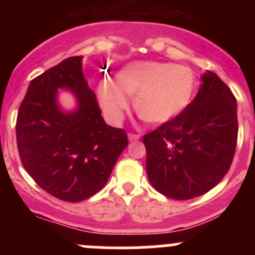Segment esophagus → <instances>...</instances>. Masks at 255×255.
Returning a JSON list of instances; mask_svg holds the SVG:
<instances>
[{
    "label": "esophagus",
    "instance_id": "obj_1",
    "mask_svg": "<svg viewBox=\"0 0 255 255\" xmlns=\"http://www.w3.org/2000/svg\"><path fill=\"white\" fill-rule=\"evenodd\" d=\"M128 138H129V141H136V140H139V138H140V136L136 134H129L128 135Z\"/></svg>",
    "mask_w": 255,
    "mask_h": 255
}]
</instances>
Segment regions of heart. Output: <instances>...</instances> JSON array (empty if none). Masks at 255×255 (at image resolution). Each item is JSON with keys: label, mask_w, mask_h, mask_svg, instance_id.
<instances>
[{"label": "heart", "mask_w": 255, "mask_h": 255, "mask_svg": "<svg viewBox=\"0 0 255 255\" xmlns=\"http://www.w3.org/2000/svg\"><path fill=\"white\" fill-rule=\"evenodd\" d=\"M197 87V75L185 65L135 61L117 71L115 82L101 80L97 97L103 114L114 123L123 119L129 106L126 97H130L144 123L162 125L188 110Z\"/></svg>", "instance_id": "1"}]
</instances>
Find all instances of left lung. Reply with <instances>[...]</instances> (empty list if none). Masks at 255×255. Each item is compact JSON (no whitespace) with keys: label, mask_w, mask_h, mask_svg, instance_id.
Here are the masks:
<instances>
[{"label":"left lung","mask_w":255,"mask_h":255,"mask_svg":"<svg viewBox=\"0 0 255 255\" xmlns=\"http://www.w3.org/2000/svg\"><path fill=\"white\" fill-rule=\"evenodd\" d=\"M177 119L144 135L147 175L155 190L188 200L206 194L229 171L238 140V103L215 73Z\"/></svg>","instance_id":"8db88e82"}]
</instances>
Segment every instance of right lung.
Segmentation results:
<instances>
[{"mask_svg":"<svg viewBox=\"0 0 255 255\" xmlns=\"http://www.w3.org/2000/svg\"><path fill=\"white\" fill-rule=\"evenodd\" d=\"M62 90L76 98L71 110L60 106ZM16 140L31 179L66 202L98 193L129 144L123 129L103 120L83 74V56L66 58L31 80L17 112Z\"/></svg>","mask_w":255,"mask_h":255,"instance_id":"1","label":"right lung"}]
</instances>
